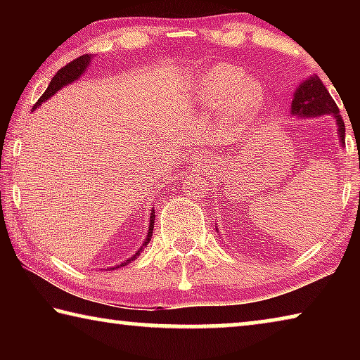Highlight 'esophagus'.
<instances>
[{
  "mask_svg": "<svg viewBox=\"0 0 360 360\" xmlns=\"http://www.w3.org/2000/svg\"><path fill=\"white\" fill-rule=\"evenodd\" d=\"M191 162H192L191 165H193L195 168H202V167L205 165V162H206V160H205V157H203V155H195Z\"/></svg>",
  "mask_w": 360,
  "mask_h": 360,
  "instance_id": "1",
  "label": "esophagus"
}]
</instances>
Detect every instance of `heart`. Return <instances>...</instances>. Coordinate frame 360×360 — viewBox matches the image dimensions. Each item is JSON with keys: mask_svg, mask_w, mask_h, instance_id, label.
<instances>
[{"mask_svg": "<svg viewBox=\"0 0 360 360\" xmlns=\"http://www.w3.org/2000/svg\"><path fill=\"white\" fill-rule=\"evenodd\" d=\"M265 98L259 81L246 79L240 68L230 63L214 65L195 82V100L206 109H219L227 103L229 114L236 120L257 111Z\"/></svg>", "mask_w": 360, "mask_h": 360, "instance_id": "1", "label": "heart"}]
</instances>
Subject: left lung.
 Returning a JSON list of instances; mask_svg holds the SVG:
<instances>
[{"mask_svg": "<svg viewBox=\"0 0 360 360\" xmlns=\"http://www.w3.org/2000/svg\"><path fill=\"white\" fill-rule=\"evenodd\" d=\"M290 115L302 119H313L322 117V115H330L337 124V135L340 139V146H345V122L340 115V109L337 103L328 94L326 85L322 84L321 79L313 75L304 79L298 85L294 92V100H292ZM217 230V229H216Z\"/></svg>", "mask_w": 360, "mask_h": 360, "instance_id": "left-lung-1", "label": "left lung"}]
</instances>
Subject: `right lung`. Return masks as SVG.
<instances>
[{
    "mask_svg": "<svg viewBox=\"0 0 360 360\" xmlns=\"http://www.w3.org/2000/svg\"><path fill=\"white\" fill-rule=\"evenodd\" d=\"M92 58H94V56H87V53H85V56H81L79 58H76V60H72V62H70L68 65L66 66H63L62 70H58V72L56 76L52 77V81H51V84H49V87H47V90L44 94L41 95V98L36 101V105L33 106V109L32 111H34V109H38L42 103H46L49 98H51V96H53L56 95L58 90H62L65 85H70V84H72V82H76L79 77H81L84 72H85V70L89 68V65L92 63ZM154 221H155V211H154V208L150 210V221H149V229H148V235H146V240H144V243H143V246L138 249V251L131 255L130 259H127V260H124V262H120L119 265H114V266H111V268H106V270H115V268H120V266H125V265H129V264H131L133 260L135 259H138V255L143 252V249L149 245V241H150V238H152V231H154Z\"/></svg>",
    "mask_w": 360,
    "mask_h": 360,
    "instance_id": "right-lung-1",
    "label": "right lung"
}]
</instances>
